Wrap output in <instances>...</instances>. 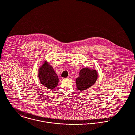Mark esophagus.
<instances>
[{"mask_svg": "<svg viewBox=\"0 0 135 135\" xmlns=\"http://www.w3.org/2000/svg\"><path fill=\"white\" fill-rule=\"evenodd\" d=\"M67 78L69 79H72V76H69L68 77H67Z\"/></svg>", "mask_w": 135, "mask_h": 135, "instance_id": "34e87169", "label": "esophagus"}]
</instances>
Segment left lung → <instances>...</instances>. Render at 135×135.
Returning <instances> with one entry per match:
<instances>
[{
  "label": "left lung",
  "mask_w": 135,
  "mask_h": 135,
  "mask_svg": "<svg viewBox=\"0 0 135 135\" xmlns=\"http://www.w3.org/2000/svg\"><path fill=\"white\" fill-rule=\"evenodd\" d=\"M98 78L96 70L85 68L82 69L76 79V87L81 91L86 90L93 86Z\"/></svg>",
  "instance_id": "8db88e82"
}]
</instances>
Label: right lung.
Here are the masks:
<instances>
[{"label": "right lung", "mask_w": 135, "mask_h": 135, "mask_svg": "<svg viewBox=\"0 0 135 135\" xmlns=\"http://www.w3.org/2000/svg\"><path fill=\"white\" fill-rule=\"evenodd\" d=\"M38 77L40 83L49 89L55 88L58 84V75L53 68L46 62L40 68Z\"/></svg>", "instance_id": "right-lung-1"}]
</instances>
